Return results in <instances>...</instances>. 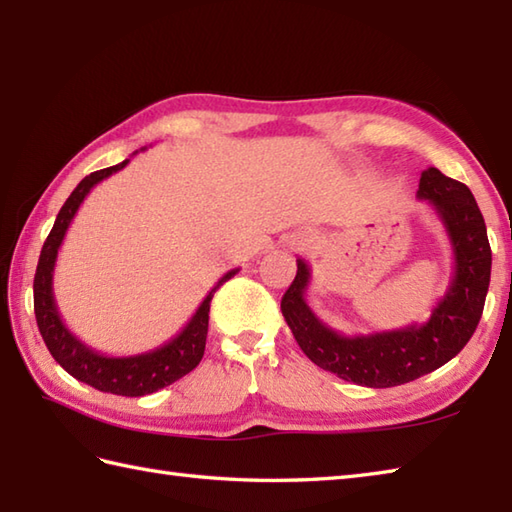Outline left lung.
Listing matches in <instances>:
<instances>
[{
    "instance_id": "left-lung-1",
    "label": "left lung",
    "mask_w": 512,
    "mask_h": 512,
    "mask_svg": "<svg viewBox=\"0 0 512 512\" xmlns=\"http://www.w3.org/2000/svg\"><path fill=\"white\" fill-rule=\"evenodd\" d=\"M418 198L436 211L453 250L451 284L429 321L367 336L339 334L308 306L310 268L297 259L281 312L303 354L325 372L376 389L405 385L449 363L480 323L493 262L480 206L466 184L436 167L422 171Z\"/></svg>"
}]
</instances>
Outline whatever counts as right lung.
I'll return each mask as SVG.
<instances>
[{
	"instance_id": "obj_1",
	"label": "right lung",
	"mask_w": 512,
	"mask_h": 512,
	"mask_svg": "<svg viewBox=\"0 0 512 512\" xmlns=\"http://www.w3.org/2000/svg\"><path fill=\"white\" fill-rule=\"evenodd\" d=\"M127 162L129 160H123L114 167L94 171L76 184L70 198L61 206L48 239L43 242L35 273V286L32 288H35V317L39 332L43 336V343H46L50 354L54 356V361H57L70 376L81 380L85 385L99 391H107V394L134 398L154 394V391L176 383L178 378L198 367L204 356L206 332H209V310L213 292L220 288L224 281L231 279L239 268L228 270V273L211 288L209 295L204 297L200 308L195 310L191 321L184 325L182 332L173 336L165 345L156 347V350L134 356H105L76 339V336L65 328V323L57 310V303H54V264H57L63 237L68 233L81 202L88 198V193L96 184L110 178L112 173L121 171Z\"/></svg>"
}]
</instances>
